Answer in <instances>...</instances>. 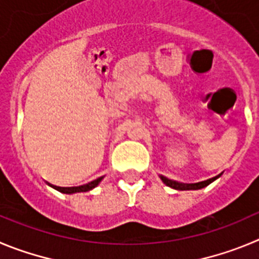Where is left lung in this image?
Wrapping results in <instances>:
<instances>
[{"label": "left lung", "mask_w": 259, "mask_h": 259, "mask_svg": "<svg viewBox=\"0 0 259 259\" xmlns=\"http://www.w3.org/2000/svg\"><path fill=\"white\" fill-rule=\"evenodd\" d=\"M220 176L214 177V178H210V179H206V181H202V182H199V183H179V182L177 181H171V179L166 178V177H162L160 176V178H161V181L164 182L165 185L169 186V187L174 188V190H179V191H186V190H200V188H204L206 187V186H209L211 183V182L215 181L217 178H220Z\"/></svg>", "instance_id": "1"}]
</instances>
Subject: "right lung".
Returning a JSON list of instances; mask_svg holds the SVG:
<instances>
[{"label":"right lung","instance_id":"right-lung-1","mask_svg":"<svg viewBox=\"0 0 259 259\" xmlns=\"http://www.w3.org/2000/svg\"><path fill=\"white\" fill-rule=\"evenodd\" d=\"M102 179H103V177H101V178L95 179V181H93V182H89L88 185L78 186V187H58V186H53V185H50V186H51V187H53V188H55V190H57V191H59V192H62V193H69V195H71V193H76V192H88V191L93 190V188H95L98 185H99V183H101Z\"/></svg>","mask_w":259,"mask_h":259}]
</instances>
